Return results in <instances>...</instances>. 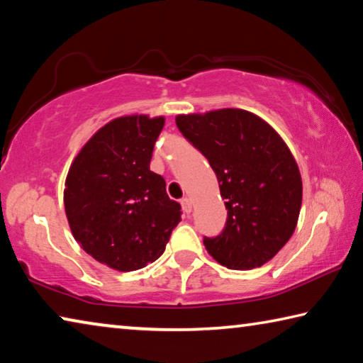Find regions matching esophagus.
Segmentation results:
<instances>
[{
  "mask_svg": "<svg viewBox=\"0 0 363 363\" xmlns=\"http://www.w3.org/2000/svg\"><path fill=\"white\" fill-rule=\"evenodd\" d=\"M181 206H182L184 213L189 214L190 211H192V200L187 199V196H184V199L181 200Z\"/></svg>",
  "mask_w": 363,
  "mask_h": 363,
  "instance_id": "1",
  "label": "esophagus"
}]
</instances>
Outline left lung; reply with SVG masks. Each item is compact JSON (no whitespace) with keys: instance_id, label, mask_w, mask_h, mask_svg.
Segmentation results:
<instances>
[{"instance_id":"8db88e82","label":"left lung","mask_w":363,"mask_h":363,"mask_svg":"<svg viewBox=\"0 0 363 363\" xmlns=\"http://www.w3.org/2000/svg\"><path fill=\"white\" fill-rule=\"evenodd\" d=\"M176 125L210 162L225 200L227 220L218 237H205L208 253L237 270L261 267L296 229L303 181L279 133L242 108L177 115Z\"/></svg>"}]
</instances>
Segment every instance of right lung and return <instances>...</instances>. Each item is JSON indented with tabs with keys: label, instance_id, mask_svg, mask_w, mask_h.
Returning a JSON list of instances; mask_svg holds the SVG:
<instances>
[{
	"label": "right lung",
	"instance_id": "obj_1",
	"mask_svg": "<svg viewBox=\"0 0 363 363\" xmlns=\"http://www.w3.org/2000/svg\"><path fill=\"white\" fill-rule=\"evenodd\" d=\"M163 116H120L102 126L73 160L64 205L70 230L96 261L120 272L145 267L163 255L181 205L150 171Z\"/></svg>",
	"mask_w": 363,
	"mask_h": 363
}]
</instances>
